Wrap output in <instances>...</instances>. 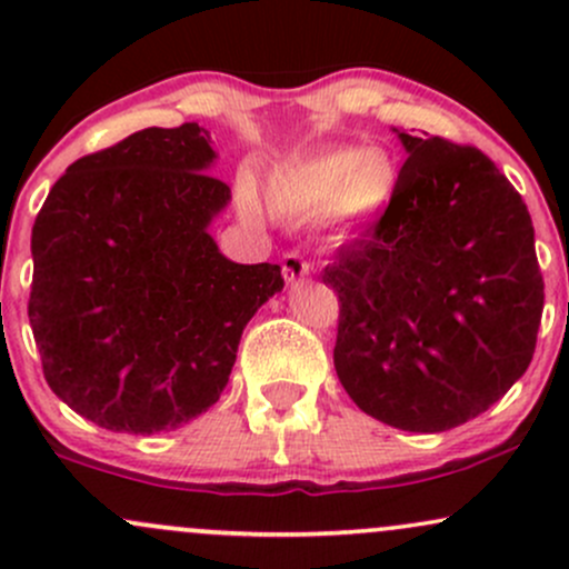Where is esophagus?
<instances>
[{
    "label": "esophagus",
    "instance_id": "obj_1",
    "mask_svg": "<svg viewBox=\"0 0 569 569\" xmlns=\"http://www.w3.org/2000/svg\"><path fill=\"white\" fill-rule=\"evenodd\" d=\"M310 276V262L302 257L299 251H289L283 253V278L286 283H297V280H302Z\"/></svg>",
    "mask_w": 569,
    "mask_h": 569
}]
</instances>
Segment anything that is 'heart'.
Masks as SVG:
<instances>
[{"mask_svg": "<svg viewBox=\"0 0 569 569\" xmlns=\"http://www.w3.org/2000/svg\"><path fill=\"white\" fill-rule=\"evenodd\" d=\"M398 162L382 147H339L316 158L297 162L270 187V208L283 219L307 221L331 217L342 227H363L393 200ZM240 211L248 219L259 217L251 192L240 194Z\"/></svg>", "mask_w": 569, "mask_h": 569, "instance_id": "1", "label": "heart"}]
</instances>
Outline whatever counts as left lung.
Wrapping results in <instances>:
<instances>
[{"label": "left lung", "mask_w": 569, "mask_h": 569, "mask_svg": "<svg viewBox=\"0 0 569 569\" xmlns=\"http://www.w3.org/2000/svg\"><path fill=\"white\" fill-rule=\"evenodd\" d=\"M382 219L337 251L335 369L356 407L411 433L473 420L525 375L543 316L530 211L476 147L401 133Z\"/></svg>", "instance_id": "obj_1"}]
</instances>
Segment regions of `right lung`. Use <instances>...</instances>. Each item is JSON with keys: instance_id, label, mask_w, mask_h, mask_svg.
I'll return each mask as SVG.
<instances>
[{"instance_id": "1", "label": "right lung", "mask_w": 569, "mask_h": 569, "mask_svg": "<svg viewBox=\"0 0 569 569\" xmlns=\"http://www.w3.org/2000/svg\"><path fill=\"white\" fill-rule=\"evenodd\" d=\"M198 122L71 162L31 230L29 321L50 390L114 433L173 430L219 401L280 267L238 264L208 227L230 187Z\"/></svg>"}]
</instances>
